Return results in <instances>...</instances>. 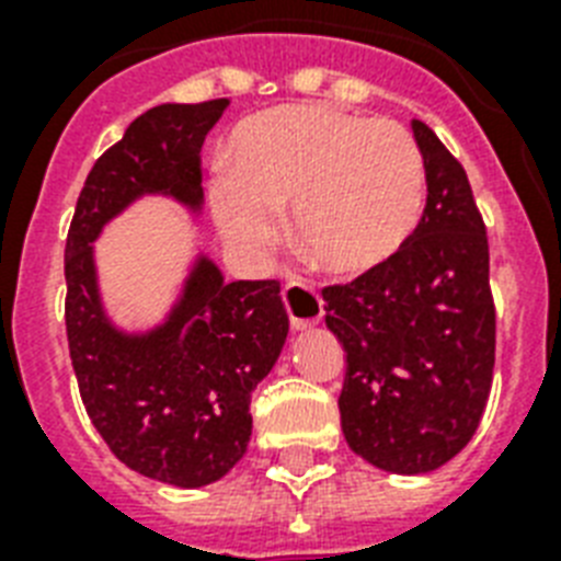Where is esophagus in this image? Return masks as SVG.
<instances>
[{
  "label": "esophagus",
  "instance_id": "obj_1",
  "mask_svg": "<svg viewBox=\"0 0 561 561\" xmlns=\"http://www.w3.org/2000/svg\"><path fill=\"white\" fill-rule=\"evenodd\" d=\"M282 299H285V308H288L290 325L294 329H308V325L320 323V317H323V297H320L317 288H311L306 282L290 279L282 288Z\"/></svg>",
  "mask_w": 561,
  "mask_h": 561
}]
</instances>
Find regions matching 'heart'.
<instances>
[{
  "instance_id": "heart-1",
  "label": "heart",
  "mask_w": 561,
  "mask_h": 561,
  "mask_svg": "<svg viewBox=\"0 0 561 561\" xmlns=\"http://www.w3.org/2000/svg\"><path fill=\"white\" fill-rule=\"evenodd\" d=\"M290 206L299 247L323 271L358 276L401 250L425 206V162L396 122L332 107H282L232 139L211 188L220 236L264 259Z\"/></svg>"
}]
</instances>
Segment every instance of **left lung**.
Wrapping results in <instances>:
<instances>
[{"mask_svg":"<svg viewBox=\"0 0 561 561\" xmlns=\"http://www.w3.org/2000/svg\"><path fill=\"white\" fill-rule=\"evenodd\" d=\"M427 201L396 255L323 288L325 325L346 352L343 436L392 474H425L474 436L492 390L495 302L489 238L469 178L413 122Z\"/></svg>","mask_w":561,"mask_h":561,"instance_id":"8db88e82","label":"left lung"}]
</instances>
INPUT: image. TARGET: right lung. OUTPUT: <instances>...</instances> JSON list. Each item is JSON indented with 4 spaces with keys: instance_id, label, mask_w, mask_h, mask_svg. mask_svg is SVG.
<instances>
[{
    "instance_id": "1",
    "label": "right lung",
    "mask_w": 561,
    "mask_h": 561,
    "mask_svg": "<svg viewBox=\"0 0 561 561\" xmlns=\"http://www.w3.org/2000/svg\"><path fill=\"white\" fill-rule=\"evenodd\" d=\"M229 101L160 104L101 153L66 236V337L83 408L127 469L180 489L215 483L247 454L250 396L288 337L279 282H224L197 259L153 332L125 334L99 297L92 241L142 194L201 209V148Z\"/></svg>"
}]
</instances>
